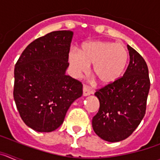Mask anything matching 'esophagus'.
Returning <instances> with one entry per match:
<instances>
[{"label": "esophagus", "instance_id": "1", "mask_svg": "<svg viewBox=\"0 0 160 160\" xmlns=\"http://www.w3.org/2000/svg\"><path fill=\"white\" fill-rule=\"evenodd\" d=\"M92 93L93 91L90 90L88 86H87V85L83 86V96H88L92 94Z\"/></svg>", "mask_w": 160, "mask_h": 160}]
</instances>
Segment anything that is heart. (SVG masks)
<instances>
[{
    "label": "heart",
    "instance_id": "heart-1",
    "mask_svg": "<svg viewBox=\"0 0 160 160\" xmlns=\"http://www.w3.org/2000/svg\"><path fill=\"white\" fill-rule=\"evenodd\" d=\"M128 51L121 43L90 41L82 45L80 51L72 49L69 63L73 75L80 77L92 65V72L102 84L114 82L122 75L128 62Z\"/></svg>",
    "mask_w": 160,
    "mask_h": 160
}]
</instances>
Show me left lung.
<instances>
[{
	"label": "left lung",
	"instance_id": "1",
	"mask_svg": "<svg viewBox=\"0 0 160 160\" xmlns=\"http://www.w3.org/2000/svg\"><path fill=\"white\" fill-rule=\"evenodd\" d=\"M130 62L123 76L98 89L100 103L92 119L96 135L103 140L122 141L137 128L146 112L150 90L148 68L143 58L128 45Z\"/></svg>",
	"mask_w": 160,
	"mask_h": 160
}]
</instances>
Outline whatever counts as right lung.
I'll use <instances>...</instances> for the list:
<instances>
[{
  "label": "right lung",
  "mask_w": 160,
  "mask_h": 160,
  "mask_svg": "<svg viewBox=\"0 0 160 160\" xmlns=\"http://www.w3.org/2000/svg\"><path fill=\"white\" fill-rule=\"evenodd\" d=\"M73 34L53 31L38 38L15 65L14 101L23 122L38 132L58 128L70 105L82 95L81 82L66 75Z\"/></svg>",
  "instance_id": "add662e5"
}]
</instances>
